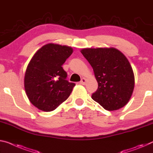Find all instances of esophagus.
Wrapping results in <instances>:
<instances>
[{
	"instance_id": "1",
	"label": "esophagus",
	"mask_w": 153,
	"mask_h": 153,
	"mask_svg": "<svg viewBox=\"0 0 153 153\" xmlns=\"http://www.w3.org/2000/svg\"><path fill=\"white\" fill-rule=\"evenodd\" d=\"M86 79L83 77V78H82L81 81L79 82V84H82V85H84V84H86Z\"/></svg>"
}]
</instances>
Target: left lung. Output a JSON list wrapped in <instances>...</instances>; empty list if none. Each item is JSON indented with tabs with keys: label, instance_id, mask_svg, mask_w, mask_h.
Returning a JSON list of instances; mask_svg holds the SVG:
<instances>
[{
	"label": "left lung",
	"instance_id": "left-lung-1",
	"mask_svg": "<svg viewBox=\"0 0 153 153\" xmlns=\"http://www.w3.org/2000/svg\"><path fill=\"white\" fill-rule=\"evenodd\" d=\"M80 52L93 67L98 83L92 99L108 111L124 107L135 85L134 74L127 57L114 48H83Z\"/></svg>",
	"mask_w": 153,
	"mask_h": 153
}]
</instances>
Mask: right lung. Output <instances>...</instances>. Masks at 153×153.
<instances>
[{
  "instance_id": "right-lung-1",
  "label": "right lung",
  "mask_w": 153,
  "mask_h": 153,
  "mask_svg": "<svg viewBox=\"0 0 153 153\" xmlns=\"http://www.w3.org/2000/svg\"><path fill=\"white\" fill-rule=\"evenodd\" d=\"M73 53L67 45L48 43L33 55L24 75L29 101L39 110L51 111L69 97L76 84L66 80L62 65Z\"/></svg>"
}]
</instances>
